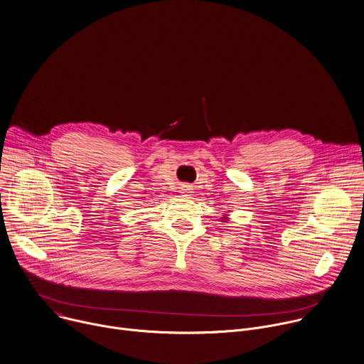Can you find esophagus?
<instances>
[{
  "label": "esophagus",
  "mask_w": 364,
  "mask_h": 364,
  "mask_svg": "<svg viewBox=\"0 0 364 364\" xmlns=\"http://www.w3.org/2000/svg\"><path fill=\"white\" fill-rule=\"evenodd\" d=\"M181 191H182V193H191V191H192V186L191 185H182L181 186Z\"/></svg>",
  "instance_id": "34e87169"
}]
</instances>
